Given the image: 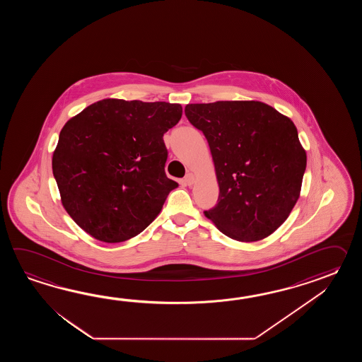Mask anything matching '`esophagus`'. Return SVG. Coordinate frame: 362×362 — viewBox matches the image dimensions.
I'll list each match as a JSON object with an SVG mask.
<instances>
[{
  "label": "esophagus",
  "mask_w": 362,
  "mask_h": 362,
  "mask_svg": "<svg viewBox=\"0 0 362 362\" xmlns=\"http://www.w3.org/2000/svg\"><path fill=\"white\" fill-rule=\"evenodd\" d=\"M194 180H195V177H194V175L192 173H187L186 176H185V182H186V185H189V186H192V184H194Z\"/></svg>",
  "instance_id": "34e87169"
}]
</instances>
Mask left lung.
I'll return each mask as SVG.
<instances>
[{"mask_svg":"<svg viewBox=\"0 0 362 362\" xmlns=\"http://www.w3.org/2000/svg\"><path fill=\"white\" fill-rule=\"evenodd\" d=\"M185 115L207 139L220 187L204 215L235 240L267 238L300 195L307 154L296 127L257 100L192 103Z\"/></svg>","mask_w":362,"mask_h":362,"instance_id":"1","label":"left lung"}]
</instances>
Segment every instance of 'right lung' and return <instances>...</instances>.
Masks as SVG:
<instances>
[{
  "label": "right lung",
  "mask_w": 362,
  "mask_h": 362,
  "mask_svg": "<svg viewBox=\"0 0 362 362\" xmlns=\"http://www.w3.org/2000/svg\"><path fill=\"white\" fill-rule=\"evenodd\" d=\"M181 116L177 103L103 100L66 123L53 175L63 207L81 229L117 243L154 221L178 186L164 170L163 136Z\"/></svg>",
  "instance_id": "right-lung-1"
}]
</instances>
